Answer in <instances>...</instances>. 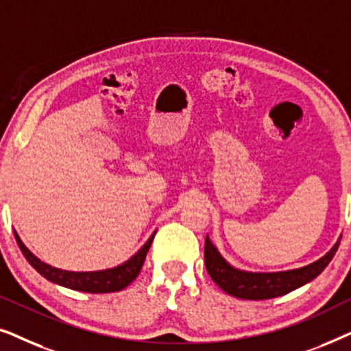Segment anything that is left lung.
<instances>
[{
    "label": "left lung",
    "instance_id": "left-lung-1",
    "mask_svg": "<svg viewBox=\"0 0 351 351\" xmlns=\"http://www.w3.org/2000/svg\"><path fill=\"white\" fill-rule=\"evenodd\" d=\"M340 244V238L334 244L332 249L310 265L294 268V270L286 271H273V273H257L246 271L234 268L220 256L217 247L214 246L209 237H206L204 243V263L206 270L213 278V281L220 289L227 294L238 297V299L246 300H265L273 297L285 295L287 292L297 289V287L306 285L315 280L337 252Z\"/></svg>",
    "mask_w": 351,
    "mask_h": 351
}]
</instances>
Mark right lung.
Returning <instances> with one entry per match:
<instances>
[{
	"instance_id": "obj_1",
	"label": "right lung",
	"mask_w": 351,
	"mask_h": 351,
	"mask_svg": "<svg viewBox=\"0 0 351 351\" xmlns=\"http://www.w3.org/2000/svg\"><path fill=\"white\" fill-rule=\"evenodd\" d=\"M155 233L148 238V241L143 244V246L138 249V251L134 254L129 261H126L118 267L107 268V270H99V271H69V270H62V268L52 267L49 263H45L43 261H40V258H38L35 254H33L30 249L22 243V239L19 238L17 232H14V237H16L19 247H21V251L23 256H25L28 263H30V265L35 268L40 275L45 276L46 280H49L51 282H56V285L69 287V289H73V291L90 292V294H107V292L121 291L136 280L137 275L142 270L143 262H145L147 252L152 246Z\"/></svg>"
}]
</instances>
